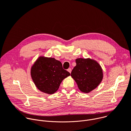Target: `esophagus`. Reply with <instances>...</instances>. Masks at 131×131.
Returning a JSON list of instances; mask_svg holds the SVG:
<instances>
[{
  "label": "esophagus",
  "mask_w": 131,
  "mask_h": 131,
  "mask_svg": "<svg viewBox=\"0 0 131 131\" xmlns=\"http://www.w3.org/2000/svg\"><path fill=\"white\" fill-rule=\"evenodd\" d=\"M67 70H68V71L70 73H71V71H72V70H71V68H69Z\"/></svg>",
  "instance_id": "34e87169"
}]
</instances>
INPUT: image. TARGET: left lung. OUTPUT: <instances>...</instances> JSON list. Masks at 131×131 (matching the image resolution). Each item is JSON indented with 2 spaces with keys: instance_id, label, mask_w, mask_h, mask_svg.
I'll return each instance as SVG.
<instances>
[{
  "instance_id": "8db88e82",
  "label": "left lung",
  "mask_w": 131,
  "mask_h": 131,
  "mask_svg": "<svg viewBox=\"0 0 131 131\" xmlns=\"http://www.w3.org/2000/svg\"><path fill=\"white\" fill-rule=\"evenodd\" d=\"M75 62L77 65L72 70L71 75L81 92L89 93L96 89L102 81V69L99 63L89 58H78Z\"/></svg>"
}]
</instances>
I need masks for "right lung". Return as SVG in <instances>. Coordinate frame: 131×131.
I'll return each mask as SVG.
<instances>
[{
	"mask_svg": "<svg viewBox=\"0 0 131 131\" xmlns=\"http://www.w3.org/2000/svg\"><path fill=\"white\" fill-rule=\"evenodd\" d=\"M31 74L37 89L49 94L57 92L62 80L70 75L60 61L43 57H39L32 66Z\"/></svg>",
	"mask_w": 131,
	"mask_h": 131,
	"instance_id": "add662e5",
	"label": "right lung"
}]
</instances>
